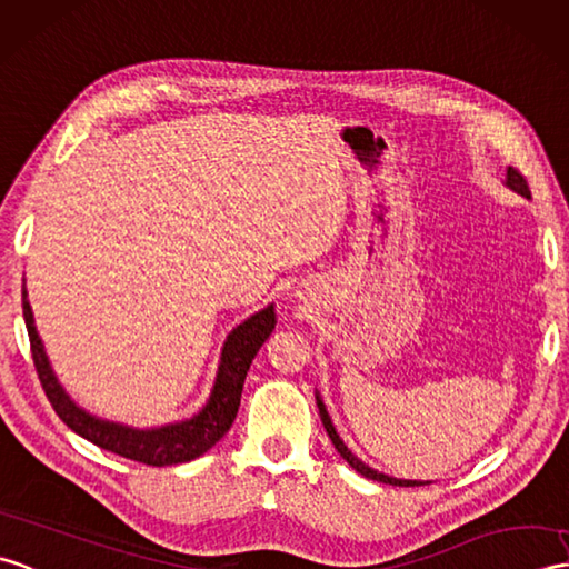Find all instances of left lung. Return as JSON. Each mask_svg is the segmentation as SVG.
Wrapping results in <instances>:
<instances>
[{
	"mask_svg": "<svg viewBox=\"0 0 569 569\" xmlns=\"http://www.w3.org/2000/svg\"><path fill=\"white\" fill-rule=\"evenodd\" d=\"M505 183L507 187L511 189V191H517V193H521L523 198H531V191H528V183H526V179L519 174L517 169L513 167H507V179H505ZM315 398H317V407H320V419H322V425H325V429H327V436L329 439H332V443H335V448L339 451V456L347 460V463L356 470V472H361L363 478H368V480H378V482H386V485H398V487H419V485H431L429 480L427 482H421V480H402V478H392V475H386V472H378L376 468H371V466H366L361 458H356L353 453H351V448L341 441V436L337 433V429H335V425H332V417H329V412H327V407H325V402H322V398H320V392H315Z\"/></svg>",
	"mask_w": 569,
	"mask_h": 569,
	"instance_id": "8db88e82",
	"label": "left lung"
}]
</instances>
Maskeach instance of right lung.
I'll list each match as a JSON object with an SVG mask.
<instances>
[{"instance_id":"obj_1","label":"right lung","mask_w":569,"mask_h":569,"mask_svg":"<svg viewBox=\"0 0 569 569\" xmlns=\"http://www.w3.org/2000/svg\"><path fill=\"white\" fill-rule=\"evenodd\" d=\"M21 306H23L26 329H29V339H31L36 371L58 417L74 433L103 448V451H111L123 458L138 460V463L157 466V468L189 463V460L203 456L208 448H213L222 436L230 431L232 421L237 417V409H240L242 386H244L249 366H252L257 351L261 349L263 341L269 339V335L276 327L273 302L263 310L249 315L247 320L237 325L228 335V339H224L216 382L213 388H210L206 405L198 409L191 419L174 421V425L152 427V429H138V427L121 425V421H109L91 415L70 398L68 390L60 386L56 371H52L43 339L38 337L33 310L29 302V290H26V279L21 290Z\"/></svg>"}]
</instances>
